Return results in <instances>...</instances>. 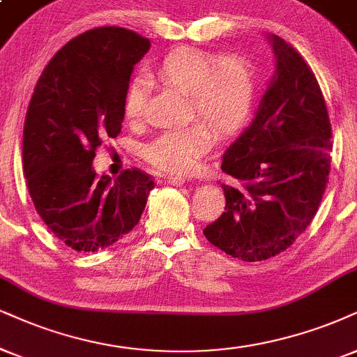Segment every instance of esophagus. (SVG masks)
<instances>
[{"instance_id": "34e87169", "label": "esophagus", "mask_w": 357, "mask_h": 357, "mask_svg": "<svg viewBox=\"0 0 357 357\" xmlns=\"http://www.w3.org/2000/svg\"><path fill=\"white\" fill-rule=\"evenodd\" d=\"M167 182L170 183V185H175V187H180L185 183V178L183 177H174V175H170V177H167Z\"/></svg>"}]
</instances>
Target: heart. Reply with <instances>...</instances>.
Wrapping results in <instances>:
<instances>
[{"mask_svg": "<svg viewBox=\"0 0 357 357\" xmlns=\"http://www.w3.org/2000/svg\"><path fill=\"white\" fill-rule=\"evenodd\" d=\"M160 81L190 92L193 114L212 124L220 134L240 129L252 112L258 81L253 64L241 56L220 57L193 47H177L160 59L153 69ZM151 96V82L132 79L124 96V114L130 122L142 121ZM215 142L212 127L195 122L165 130L145 145L144 155L155 169L170 175L188 174Z\"/></svg>", "mask_w": 357, "mask_h": 357, "instance_id": "1", "label": "heart"}]
</instances>
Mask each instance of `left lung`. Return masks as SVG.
I'll return each mask as SVG.
<instances>
[{
  "instance_id": "obj_1",
  "label": "left lung",
  "mask_w": 357,
  "mask_h": 357,
  "mask_svg": "<svg viewBox=\"0 0 357 357\" xmlns=\"http://www.w3.org/2000/svg\"><path fill=\"white\" fill-rule=\"evenodd\" d=\"M276 73L253 122L223 153L225 212L206 225L210 243L243 261L289 248L314 218L331 170V122L314 73L271 34Z\"/></svg>"
}]
</instances>
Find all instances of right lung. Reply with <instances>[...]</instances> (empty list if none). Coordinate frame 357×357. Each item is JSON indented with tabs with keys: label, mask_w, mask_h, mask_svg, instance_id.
<instances>
[{
	"label": "right lung",
	"mask_w": 357,
	"mask_h": 357,
	"mask_svg": "<svg viewBox=\"0 0 357 357\" xmlns=\"http://www.w3.org/2000/svg\"><path fill=\"white\" fill-rule=\"evenodd\" d=\"M151 50L130 29L96 28L52 56L34 87L23 132V170L36 212L57 240L98 252L139 223L153 180L92 169L96 151L121 134L134 66Z\"/></svg>",
	"instance_id": "1"
}]
</instances>
